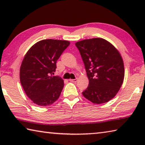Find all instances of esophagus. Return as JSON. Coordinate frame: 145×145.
Returning <instances> with one entry per match:
<instances>
[{"instance_id":"esophagus-1","label":"esophagus","mask_w":145,"mask_h":145,"mask_svg":"<svg viewBox=\"0 0 145 145\" xmlns=\"http://www.w3.org/2000/svg\"><path fill=\"white\" fill-rule=\"evenodd\" d=\"M69 80H70V82H76L77 81V78H75V79H71V78H70V79Z\"/></svg>"}]
</instances>
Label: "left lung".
I'll list each match as a JSON object with an SVG mask.
<instances>
[{"mask_svg": "<svg viewBox=\"0 0 145 145\" xmlns=\"http://www.w3.org/2000/svg\"><path fill=\"white\" fill-rule=\"evenodd\" d=\"M84 64L89 86L82 95L93 104L109 102L116 96L125 76L121 54L103 38L88 39L75 43Z\"/></svg>", "mask_w": 145, "mask_h": 145, "instance_id": "1", "label": "left lung"}]
</instances>
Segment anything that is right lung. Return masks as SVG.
Returning a JSON list of instances; mask_svg holds the SVG:
<instances>
[{"label": "right lung", "mask_w": 145, "mask_h": 145, "mask_svg": "<svg viewBox=\"0 0 145 145\" xmlns=\"http://www.w3.org/2000/svg\"><path fill=\"white\" fill-rule=\"evenodd\" d=\"M70 43L66 40H43L32 46L24 56L20 80L27 96L35 104L46 106L59 97L64 80L52 75L56 61Z\"/></svg>", "instance_id": "obj_1"}]
</instances>
